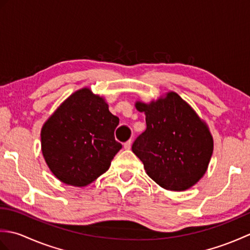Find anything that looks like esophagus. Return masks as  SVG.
<instances>
[{
    "mask_svg": "<svg viewBox=\"0 0 250 250\" xmlns=\"http://www.w3.org/2000/svg\"><path fill=\"white\" fill-rule=\"evenodd\" d=\"M131 145H132L131 141H128L126 143H125V144H124L125 149H131Z\"/></svg>",
    "mask_w": 250,
    "mask_h": 250,
    "instance_id": "1",
    "label": "esophagus"
}]
</instances>
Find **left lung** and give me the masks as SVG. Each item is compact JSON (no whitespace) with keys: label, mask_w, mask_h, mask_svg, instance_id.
Segmentation results:
<instances>
[{"label":"left lung","mask_w":250,"mask_h":250,"mask_svg":"<svg viewBox=\"0 0 250 250\" xmlns=\"http://www.w3.org/2000/svg\"><path fill=\"white\" fill-rule=\"evenodd\" d=\"M147 128L132 145L153 182L169 191H185L204 176L214 150L206 122L174 91L149 103L136 101Z\"/></svg>","instance_id":"1"}]
</instances>
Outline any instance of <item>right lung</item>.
Wrapping results in <instances>:
<instances>
[{
	"mask_svg": "<svg viewBox=\"0 0 250 250\" xmlns=\"http://www.w3.org/2000/svg\"><path fill=\"white\" fill-rule=\"evenodd\" d=\"M118 124L104 97L88 87L72 93L41 130L42 152L51 173L74 187L94 182L121 149L114 136Z\"/></svg>",
	"mask_w": 250,
	"mask_h": 250,
	"instance_id": "right-lung-1",
	"label": "right lung"
}]
</instances>
